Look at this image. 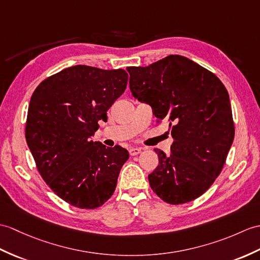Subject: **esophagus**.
Listing matches in <instances>:
<instances>
[{"mask_svg":"<svg viewBox=\"0 0 260 260\" xmlns=\"http://www.w3.org/2000/svg\"><path fill=\"white\" fill-rule=\"evenodd\" d=\"M140 153H142V148H138V147H132L129 148V155L131 156H136Z\"/></svg>","mask_w":260,"mask_h":260,"instance_id":"34e87169","label":"esophagus"}]
</instances>
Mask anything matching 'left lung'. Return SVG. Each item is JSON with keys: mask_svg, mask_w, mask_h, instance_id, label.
I'll use <instances>...</instances> for the list:
<instances>
[{"mask_svg": "<svg viewBox=\"0 0 260 260\" xmlns=\"http://www.w3.org/2000/svg\"><path fill=\"white\" fill-rule=\"evenodd\" d=\"M126 70L133 96L150 105L158 123L170 124L174 138L170 156L155 148L158 166L148 175L150 187L168 204L194 201L218 177L234 141L226 87L212 72L180 55Z\"/></svg>", "mask_w": 260, "mask_h": 260, "instance_id": "1", "label": "left lung"}]
</instances>
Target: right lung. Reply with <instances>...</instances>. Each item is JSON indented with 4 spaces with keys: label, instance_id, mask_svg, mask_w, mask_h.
I'll return each mask as SVG.
<instances>
[{
    "label": "right lung",
    "instance_id": "1",
    "mask_svg": "<svg viewBox=\"0 0 260 260\" xmlns=\"http://www.w3.org/2000/svg\"><path fill=\"white\" fill-rule=\"evenodd\" d=\"M126 71L75 65L36 87L29 101L25 138L44 182L72 206L94 209L116 188L125 148L92 138L107 120L113 103L127 85Z\"/></svg>",
    "mask_w": 260,
    "mask_h": 260
}]
</instances>
